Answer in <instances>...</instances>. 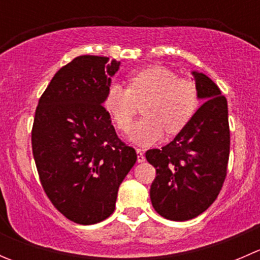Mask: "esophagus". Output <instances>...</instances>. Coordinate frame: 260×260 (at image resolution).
I'll list each match as a JSON object with an SVG mask.
<instances>
[{"label":"esophagus","mask_w":260,"mask_h":260,"mask_svg":"<svg viewBox=\"0 0 260 260\" xmlns=\"http://www.w3.org/2000/svg\"><path fill=\"white\" fill-rule=\"evenodd\" d=\"M136 151H137V161L138 162H145V154H143V152H142V149L141 148H137L136 149Z\"/></svg>","instance_id":"1"}]
</instances>
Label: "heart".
Segmentation results:
<instances>
[{
    "label": "heart",
    "mask_w": 260,
    "mask_h": 260,
    "mask_svg": "<svg viewBox=\"0 0 260 260\" xmlns=\"http://www.w3.org/2000/svg\"><path fill=\"white\" fill-rule=\"evenodd\" d=\"M145 114L132 128L131 140L140 146L158 142L166 131L176 135L186 127L198 108L196 84L180 78L161 65H152L131 73L127 88L111 83L103 98V106L111 114L115 127L128 132L142 103Z\"/></svg>",
    "instance_id": "heart-1"
}]
</instances>
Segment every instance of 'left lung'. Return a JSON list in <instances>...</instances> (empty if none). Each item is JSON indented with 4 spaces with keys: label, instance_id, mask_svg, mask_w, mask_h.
Masks as SVG:
<instances>
[{
    "label": "left lung",
    "instance_id": "left-lung-1",
    "mask_svg": "<svg viewBox=\"0 0 260 260\" xmlns=\"http://www.w3.org/2000/svg\"><path fill=\"white\" fill-rule=\"evenodd\" d=\"M192 75L198 96L205 103L172 142L146 152L147 161L156 169L149 190L152 205L174 221L193 219L216 200L229 162L226 98L205 74Z\"/></svg>",
    "mask_w": 260,
    "mask_h": 260
}]
</instances>
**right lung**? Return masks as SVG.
Segmentation results:
<instances>
[{"label":"right lung","mask_w":260,"mask_h":260,"mask_svg":"<svg viewBox=\"0 0 260 260\" xmlns=\"http://www.w3.org/2000/svg\"><path fill=\"white\" fill-rule=\"evenodd\" d=\"M119 64L95 55L75 57L54 75L36 107L31 145L41 186L77 224L113 214L119 185L137 161L103 107Z\"/></svg>","instance_id":"right-lung-1"}]
</instances>
